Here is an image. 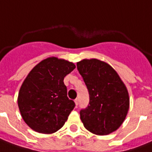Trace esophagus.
I'll list each match as a JSON object with an SVG mask.
<instances>
[{"label": "esophagus", "mask_w": 152, "mask_h": 152, "mask_svg": "<svg viewBox=\"0 0 152 152\" xmlns=\"http://www.w3.org/2000/svg\"><path fill=\"white\" fill-rule=\"evenodd\" d=\"M75 102H76V106H78V104H79V99H78V98H76V99H75Z\"/></svg>", "instance_id": "obj_1"}]
</instances>
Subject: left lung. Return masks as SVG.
<instances>
[{
  "instance_id": "obj_1",
  "label": "left lung",
  "mask_w": 152,
  "mask_h": 152,
  "mask_svg": "<svg viewBox=\"0 0 152 152\" xmlns=\"http://www.w3.org/2000/svg\"><path fill=\"white\" fill-rule=\"evenodd\" d=\"M76 66L89 93L87 107L80 111L85 128L98 135L115 131L124 122L129 106L123 81L111 66L96 59L81 60Z\"/></svg>"
}]
</instances>
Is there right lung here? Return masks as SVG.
Masks as SVG:
<instances>
[{"label":"right lung","instance_id":"obj_1","mask_svg":"<svg viewBox=\"0 0 152 152\" xmlns=\"http://www.w3.org/2000/svg\"><path fill=\"white\" fill-rule=\"evenodd\" d=\"M75 68L71 62L51 57L29 72L20 88L18 102L30 128L39 133L52 134L66 123L76 104L67 97L64 78Z\"/></svg>","mask_w":152,"mask_h":152}]
</instances>
